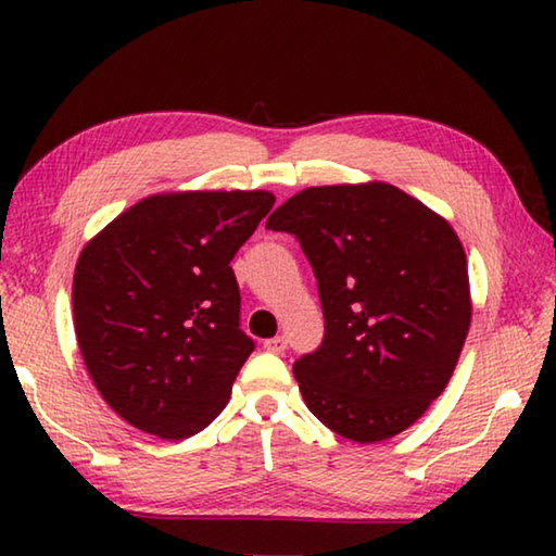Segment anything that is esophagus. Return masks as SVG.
<instances>
[{
	"mask_svg": "<svg viewBox=\"0 0 556 556\" xmlns=\"http://www.w3.org/2000/svg\"><path fill=\"white\" fill-rule=\"evenodd\" d=\"M287 338L285 336H275V338H269V341H265V348L267 351H271V353H285L287 351Z\"/></svg>",
	"mask_w": 556,
	"mask_h": 556,
	"instance_id": "obj_1",
	"label": "esophagus"
}]
</instances>
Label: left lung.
I'll return each mask as SVG.
<instances>
[{
    "mask_svg": "<svg viewBox=\"0 0 556 556\" xmlns=\"http://www.w3.org/2000/svg\"><path fill=\"white\" fill-rule=\"evenodd\" d=\"M314 269L324 341L294 363L316 419L357 444L414 425L444 392L470 326L451 225L390 184L314 186L269 215Z\"/></svg>",
    "mask_w": 556,
    "mask_h": 556,
    "instance_id": "1",
    "label": "left lung"
}]
</instances>
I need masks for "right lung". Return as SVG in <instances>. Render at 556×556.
<instances>
[{
    "label": "right lung",
    "mask_w": 556,
    "mask_h": 556,
    "mask_svg": "<svg viewBox=\"0 0 556 556\" xmlns=\"http://www.w3.org/2000/svg\"><path fill=\"white\" fill-rule=\"evenodd\" d=\"M271 205L269 191L149 195L83 248L75 336L102 400L131 427L186 439L228 404L255 351L230 260Z\"/></svg>",
    "instance_id": "1"
}]
</instances>
